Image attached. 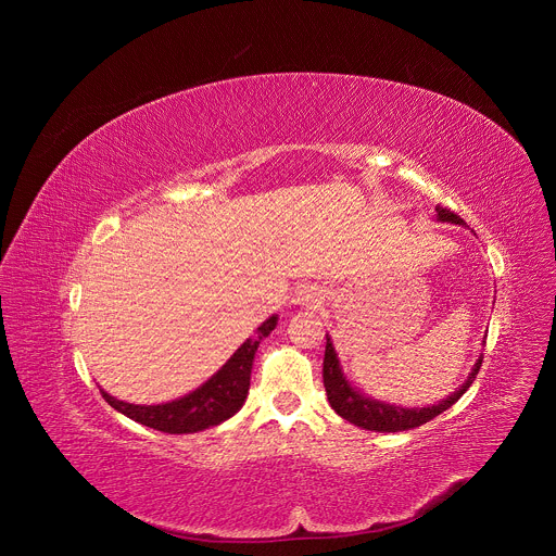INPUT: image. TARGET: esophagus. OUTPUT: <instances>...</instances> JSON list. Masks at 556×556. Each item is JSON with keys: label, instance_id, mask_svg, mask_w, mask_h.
I'll return each instance as SVG.
<instances>
[{"label": "esophagus", "instance_id": "esophagus-1", "mask_svg": "<svg viewBox=\"0 0 556 556\" xmlns=\"http://www.w3.org/2000/svg\"><path fill=\"white\" fill-rule=\"evenodd\" d=\"M321 299V292L316 286H309V283H303L294 290V303H301V305H312V303H319Z\"/></svg>", "mask_w": 556, "mask_h": 556}]
</instances>
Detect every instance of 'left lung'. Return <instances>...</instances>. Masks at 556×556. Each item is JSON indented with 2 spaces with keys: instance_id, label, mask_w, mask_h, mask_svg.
I'll list each match as a JSON object with an SVG mask.
<instances>
[{
  "instance_id": "1",
  "label": "left lung",
  "mask_w": 556,
  "mask_h": 556,
  "mask_svg": "<svg viewBox=\"0 0 556 556\" xmlns=\"http://www.w3.org/2000/svg\"><path fill=\"white\" fill-rule=\"evenodd\" d=\"M438 217L442 222H453V224H462L464 219L453 213L446 206H435ZM484 356L478 358L475 363L472 371L468 374V380L453 393L448 395L446 401H442L440 405L433 407H425V409H403V407H395V405H384L378 401H369L365 395H361L358 391H354L350 387V382L343 378L339 361H337V352L332 348V341L328 339L326 343V358H324V384L328 391V401L332 405V409L345 418L348 422L367 429V431H380V433H395V431H407V429H416L429 420H433L435 416H440L442 412H446L448 407H453L459 399L462 393L472 384L475 376L480 374Z\"/></svg>"
}]
</instances>
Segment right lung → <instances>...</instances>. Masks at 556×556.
<instances>
[{"mask_svg": "<svg viewBox=\"0 0 556 556\" xmlns=\"http://www.w3.org/2000/svg\"><path fill=\"white\" fill-rule=\"evenodd\" d=\"M277 326V316H270L266 324L257 328V334L247 339L230 361L200 389L174 403L165 405H129L112 399L101 391L108 405H112L123 416L163 433H195L215 427L240 412L251 387V369L255 352L264 337H268Z\"/></svg>", "mask_w": 556, "mask_h": 556, "instance_id": "right-lung-1", "label": "right lung"}]
</instances>
